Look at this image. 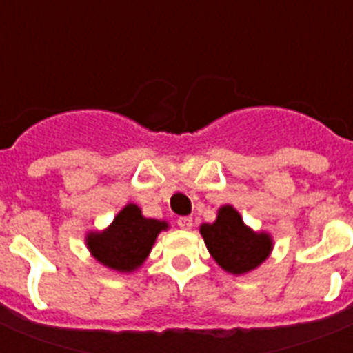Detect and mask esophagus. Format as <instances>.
<instances>
[{
	"instance_id": "obj_1",
	"label": "esophagus",
	"mask_w": 353,
	"mask_h": 353,
	"mask_svg": "<svg viewBox=\"0 0 353 353\" xmlns=\"http://www.w3.org/2000/svg\"><path fill=\"white\" fill-rule=\"evenodd\" d=\"M176 224H179L180 228H182V230H191L192 228V217H179V219H176Z\"/></svg>"
}]
</instances>
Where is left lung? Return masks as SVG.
<instances>
[{
    "label": "left lung",
    "mask_w": 353,
    "mask_h": 353,
    "mask_svg": "<svg viewBox=\"0 0 353 353\" xmlns=\"http://www.w3.org/2000/svg\"><path fill=\"white\" fill-rule=\"evenodd\" d=\"M199 232L212 258L232 274L256 269L272 249L269 235L251 232L230 205L221 208L214 224H203Z\"/></svg>",
    "instance_id": "8db88e82"
}]
</instances>
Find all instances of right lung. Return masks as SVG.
Returning <instances> with one entry per match:
<instances>
[{
    "instance_id": "1",
    "label": "right lung",
    "mask_w": 353,
    "mask_h": 353,
    "mask_svg": "<svg viewBox=\"0 0 353 353\" xmlns=\"http://www.w3.org/2000/svg\"><path fill=\"white\" fill-rule=\"evenodd\" d=\"M166 228V223L143 217L136 205H127L105 232L88 236V248L109 269L130 272L145 261L159 232Z\"/></svg>"
}]
</instances>
